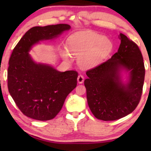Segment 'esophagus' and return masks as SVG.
<instances>
[{
  "mask_svg": "<svg viewBox=\"0 0 151 151\" xmlns=\"http://www.w3.org/2000/svg\"><path fill=\"white\" fill-rule=\"evenodd\" d=\"M77 80H78V83H79V84H82V83H83V82H84V76H82V75L78 76Z\"/></svg>",
  "mask_w": 151,
  "mask_h": 151,
  "instance_id": "esophagus-1",
  "label": "esophagus"
}]
</instances>
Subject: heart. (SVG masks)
<instances>
[{
  "mask_svg": "<svg viewBox=\"0 0 151 151\" xmlns=\"http://www.w3.org/2000/svg\"><path fill=\"white\" fill-rule=\"evenodd\" d=\"M113 42L102 34L92 32L76 33L67 40L69 52L78 56V63L84 68H91L102 63L113 49ZM63 59L69 60V53L67 49H60Z\"/></svg>",
  "mask_w": 151,
  "mask_h": 151,
  "instance_id": "heart-1",
  "label": "heart"
}]
</instances>
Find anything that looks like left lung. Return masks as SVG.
<instances>
[{
	"label": "left lung",
	"mask_w": 151,
	"mask_h": 151,
	"mask_svg": "<svg viewBox=\"0 0 151 151\" xmlns=\"http://www.w3.org/2000/svg\"><path fill=\"white\" fill-rule=\"evenodd\" d=\"M119 37L117 52L86 71L88 78L84 80L90 110L104 121L116 120L131 113L142 93L145 68L141 51L125 35Z\"/></svg>",
	"instance_id": "1"
}]
</instances>
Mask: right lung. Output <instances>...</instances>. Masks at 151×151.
I'll return each instance as SVG.
<instances>
[{"instance_id":"right-lung-1","label":"right lung","mask_w":151,"mask_h":151,"mask_svg":"<svg viewBox=\"0 0 151 151\" xmlns=\"http://www.w3.org/2000/svg\"><path fill=\"white\" fill-rule=\"evenodd\" d=\"M70 29L67 24L34 27L12 51L7 71L8 89L18 109L30 118L40 121L54 118L77 86V71H59L47 64L36 63L29 53L40 41L58 38Z\"/></svg>"}]
</instances>
